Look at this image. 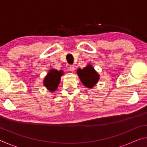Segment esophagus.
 <instances>
[{
    "instance_id": "34e87169",
    "label": "esophagus",
    "mask_w": 147,
    "mask_h": 147,
    "mask_svg": "<svg viewBox=\"0 0 147 147\" xmlns=\"http://www.w3.org/2000/svg\"><path fill=\"white\" fill-rule=\"evenodd\" d=\"M69 70L72 72H73V71H74V70H75V68H74V66L73 65H71L69 66Z\"/></svg>"
}]
</instances>
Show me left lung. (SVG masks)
<instances>
[{"instance_id": "obj_1", "label": "left lung", "mask_w": 147, "mask_h": 147, "mask_svg": "<svg viewBox=\"0 0 147 147\" xmlns=\"http://www.w3.org/2000/svg\"><path fill=\"white\" fill-rule=\"evenodd\" d=\"M77 74L84 85L88 88H93L99 80V75L91 65L82 69H78Z\"/></svg>"}]
</instances>
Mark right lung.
Wrapping results in <instances>:
<instances>
[{"label": "right lung", "instance_id": "right-lung-1", "mask_svg": "<svg viewBox=\"0 0 147 147\" xmlns=\"http://www.w3.org/2000/svg\"><path fill=\"white\" fill-rule=\"evenodd\" d=\"M63 71L51 69L47 74L44 80V86L51 91H54L58 88L60 82L61 76L63 75Z\"/></svg>", "mask_w": 147, "mask_h": 147}]
</instances>
